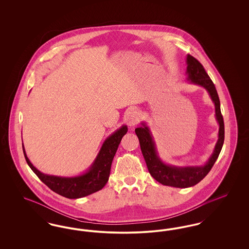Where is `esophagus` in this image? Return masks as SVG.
Instances as JSON below:
<instances>
[{"label":"esophagus","instance_id":"esophagus-1","mask_svg":"<svg viewBox=\"0 0 249 249\" xmlns=\"http://www.w3.org/2000/svg\"><path fill=\"white\" fill-rule=\"evenodd\" d=\"M139 119H140V113L137 110H131L129 112L128 118H127L129 126H130V127L135 126L138 123Z\"/></svg>","mask_w":249,"mask_h":249}]
</instances>
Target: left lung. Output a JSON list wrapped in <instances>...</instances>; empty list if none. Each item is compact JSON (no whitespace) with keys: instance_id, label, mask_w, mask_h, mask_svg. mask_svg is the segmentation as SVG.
Masks as SVG:
<instances>
[{"instance_id":"left-lung-1","label":"left lung","mask_w":249,"mask_h":249,"mask_svg":"<svg viewBox=\"0 0 249 249\" xmlns=\"http://www.w3.org/2000/svg\"><path fill=\"white\" fill-rule=\"evenodd\" d=\"M186 61L188 65L186 71L188 75L187 80L190 84L200 86L206 89L214 105L215 119L219 125L218 139L209 160L206 161V163L201 166L180 167L166 164L159 156L153 135L145 122H142L141 126L135 129V133L139 139L143 159L152 178L164 186L180 189L195 186L207 176L221 151L224 142L225 132L223 117L220 111V102L213 81L204 70L203 66L199 62V60L190 55H188Z\"/></svg>"}]
</instances>
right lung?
Wrapping results in <instances>:
<instances>
[{
	"mask_svg": "<svg viewBox=\"0 0 249 249\" xmlns=\"http://www.w3.org/2000/svg\"><path fill=\"white\" fill-rule=\"evenodd\" d=\"M127 131L128 127L123 125L108 136L88 171L76 177L65 178L41 173L28 159L22 143L24 156L28 165L50 190L68 199H78L99 191L106 186L110 175L113 159L122 137Z\"/></svg>",
	"mask_w": 249,
	"mask_h": 249,
	"instance_id": "add662e5",
	"label": "right lung"
}]
</instances>
